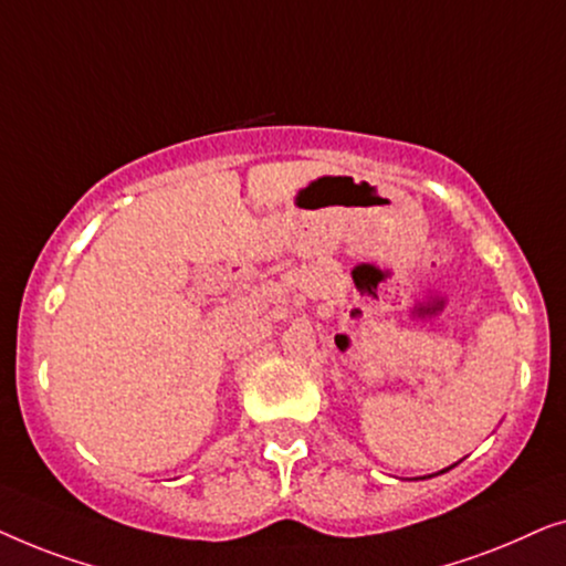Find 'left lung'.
I'll list each match as a JSON object with an SVG mask.
<instances>
[{
  "instance_id": "8db88e82",
  "label": "left lung",
  "mask_w": 566,
  "mask_h": 566,
  "mask_svg": "<svg viewBox=\"0 0 566 566\" xmlns=\"http://www.w3.org/2000/svg\"><path fill=\"white\" fill-rule=\"evenodd\" d=\"M453 467H455V463H453ZM448 469H451V467H448ZM448 469H443V471H438V474H446V471H448Z\"/></svg>"
}]
</instances>
